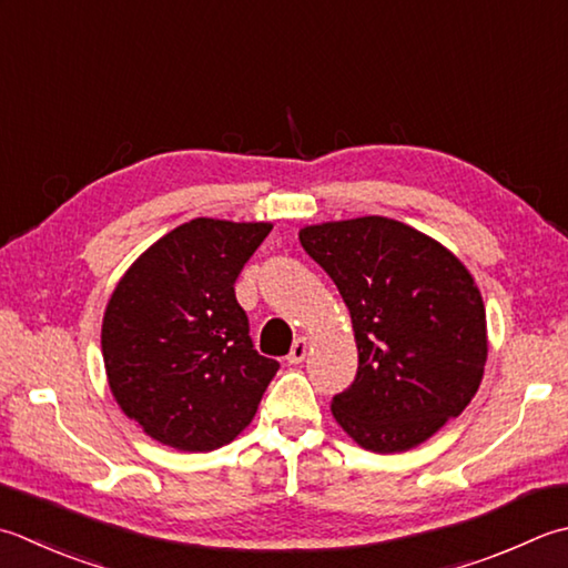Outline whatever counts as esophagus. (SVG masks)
Wrapping results in <instances>:
<instances>
[{"mask_svg":"<svg viewBox=\"0 0 568 568\" xmlns=\"http://www.w3.org/2000/svg\"><path fill=\"white\" fill-rule=\"evenodd\" d=\"M307 349H310V339H307V337H297V339L293 342L291 354H287V362H291V364L305 362V357H307Z\"/></svg>","mask_w":568,"mask_h":568,"instance_id":"1","label":"esophagus"}]
</instances>
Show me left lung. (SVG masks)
<instances>
[{"label":"left lung","mask_w":568,"mask_h":568,"mask_svg":"<svg viewBox=\"0 0 568 568\" xmlns=\"http://www.w3.org/2000/svg\"><path fill=\"white\" fill-rule=\"evenodd\" d=\"M349 310L359 366L332 398L342 430L372 453L420 446L480 388L487 320L470 271L436 239L386 216L300 229Z\"/></svg>","instance_id":"8db88e82"}]
</instances>
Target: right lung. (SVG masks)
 Masks as SVG:
<instances>
[{
    "label": "right lung",
    "mask_w": 568,
    "mask_h": 568,
    "mask_svg": "<svg viewBox=\"0 0 568 568\" xmlns=\"http://www.w3.org/2000/svg\"><path fill=\"white\" fill-rule=\"evenodd\" d=\"M271 229L186 221L154 241L110 295L100 329L110 392L162 446L216 450L258 410L281 364L253 349L233 283Z\"/></svg>",
    "instance_id": "obj_1"
}]
</instances>
